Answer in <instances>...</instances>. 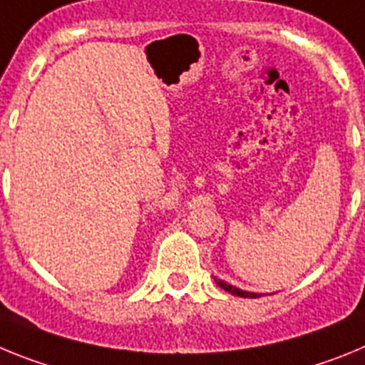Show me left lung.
<instances>
[{"instance_id": "obj_1", "label": "left lung", "mask_w": 365, "mask_h": 365, "mask_svg": "<svg viewBox=\"0 0 365 365\" xmlns=\"http://www.w3.org/2000/svg\"><path fill=\"white\" fill-rule=\"evenodd\" d=\"M217 282V285L221 287V289H225L227 292H230V294L234 296H240V298H259L261 294H256V292H247V291H241V289H235V287L228 285V283L221 282V279H215Z\"/></svg>"}]
</instances>
